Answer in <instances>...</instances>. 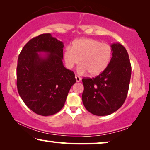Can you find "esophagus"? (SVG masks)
Here are the masks:
<instances>
[{
	"instance_id": "1",
	"label": "esophagus",
	"mask_w": 150,
	"mask_h": 150,
	"mask_svg": "<svg viewBox=\"0 0 150 150\" xmlns=\"http://www.w3.org/2000/svg\"><path fill=\"white\" fill-rule=\"evenodd\" d=\"M75 79H76V81H77V82H80L81 80V78L79 77V76H78L77 75H75Z\"/></svg>"
}]
</instances>
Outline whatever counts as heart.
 I'll list each match as a JSON object with an SVG mask.
<instances>
[{"mask_svg":"<svg viewBox=\"0 0 150 150\" xmlns=\"http://www.w3.org/2000/svg\"><path fill=\"white\" fill-rule=\"evenodd\" d=\"M112 48L106 43L92 38H81L73 42L72 49L65 51L66 66L71 69L79 62L78 67L80 73L88 72L92 76L102 73L110 63L112 57Z\"/></svg>","mask_w":150,"mask_h":150,"instance_id":"b5f03b06","label":"heart"}]
</instances>
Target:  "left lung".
Here are the masks:
<instances>
[{
    "instance_id": "left-lung-1",
    "label": "left lung",
    "mask_w": 150,
    "mask_h": 150,
    "mask_svg": "<svg viewBox=\"0 0 150 150\" xmlns=\"http://www.w3.org/2000/svg\"><path fill=\"white\" fill-rule=\"evenodd\" d=\"M112 57L107 68L99 75L82 79V100L85 108L96 116L115 112L123 105L128 95L132 67L122 45L113 44Z\"/></svg>"
}]
</instances>
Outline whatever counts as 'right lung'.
<instances>
[{
    "instance_id": "add662e5",
    "label": "right lung",
    "mask_w": 150,
    "mask_h": 150,
    "mask_svg": "<svg viewBox=\"0 0 150 150\" xmlns=\"http://www.w3.org/2000/svg\"><path fill=\"white\" fill-rule=\"evenodd\" d=\"M62 42L50 34L33 38L18 58L17 88L20 97L37 115H55L63 108L76 79L63 64ZM47 52L42 57L37 54Z\"/></svg>"
}]
</instances>
